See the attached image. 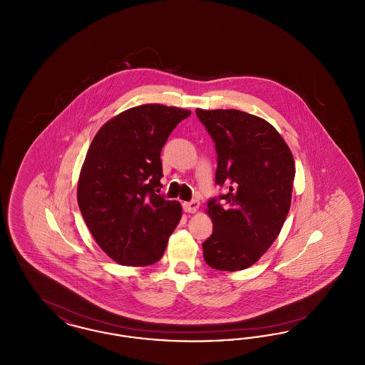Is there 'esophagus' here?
<instances>
[{"label":"esophagus","mask_w":365,"mask_h":365,"mask_svg":"<svg viewBox=\"0 0 365 365\" xmlns=\"http://www.w3.org/2000/svg\"><path fill=\"white\" fill-rule=\"evenodd\" d=\"M200 208L198 201H190V202H183V210L187 213H195Z\"/></svg>","instance_id":"1"}]
</instances>
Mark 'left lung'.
<instances>
[{"instance_id": "8db88e82", "label": "left lung", "mask_w": 365, "mask_h": 365, "mask_svg": "<svg viewBox=\"0 0 365 365\" xmlns=\"http://www.w3.org/2000/svg\"><path fill=\"white\" fill-rule=\"evenodd\" d=\"M215 140L216 183L228 185L223 205L207 207L213 232L202 243L204 260L219 271L257 262L278 238L290 210L294 158L277 128L238 109H195Z\"/></svg>"}]
</instances>
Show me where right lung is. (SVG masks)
<instances>
[{"mask_svg": "<svg viewBox=\"0 0 365 365\" xmlns=\"http://www.w3.org/2000/svg\"><path fill=\"white\" fill-rule=\"evenodd\" d=\"M190 110L161 104L130 108L105 123L93 139L78 180V205L97 245L131 267L160 260L182 217L161 187L160 153Z\"/></svg>", "mask_w": 365, "mask_h": 365, "instance_id": "right-lung-1", "label": "right lung"}]
</instances>
